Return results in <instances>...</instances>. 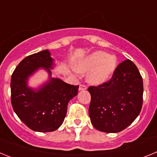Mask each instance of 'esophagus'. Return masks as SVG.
<instances>
[{
    "label": "esophagus",
    "instance_id": "1",
    "mask_svg": "<svg viewBox=\"0 0 157 157\" xmlns=\"http://www.w3.org/2000/svg\"><path fill=\"white\" fill-rule=\"evenodd\" d=\"M86 89H87L86 86H85V85H80L79 86V88H78V90H79V91L86 90Z\"/></svg>",
    "mask_w": 157,
    "mask_h": 157
}]
</instances>
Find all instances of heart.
<instances>
[{
    "mask_svg": "<svg viewBox=\"0 0 157 157\" xmlns=\"http://www.w3.org/2000/svg\"><path fill=\"white\" fill-rule=\"evenodd\" d=\"M117 67V59L114 55L96 51L82 58L75 65L78 72H88L87 80L94 85H101L110 79Z\"/></svg>",
    "mask_w": 157,
    "mask_h": 157,
    "instance_id": "obj_1",
    "label": "heart"
}]
</instances>
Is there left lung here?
Wrapping results in <instances>:
<instances>
[{"label": "left lung", "instance_id": "1", "mask_svg": "<svg viewBox=\"0 0 157 157\" xmlns=\"http://www.w3.org/2000/svg\"><path fill=\"white\" fill-rule=\"evenodd\" d=\"M89 115L97 130L118 133L130 126L142 107L143 82L138 67L130 59L118 65L112 78L98 86H90Z\"/></svg>", "mask_w": 157, "mask_h": 157}]
</instances>
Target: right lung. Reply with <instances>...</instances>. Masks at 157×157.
<instances>
[{"label":"right lung","mask_w":157,"mask_h":157,"mask_svg":"<svg viewBox=\"0 0 157 157\" xmlns=\"http://www.w3.org/2000/svg\"><path fill=\"white\" fill-rule=\"evenodd\" d=\"M54 62L48 49L32 54L18 64L11 78L14 112L25 125L37 132L57 130L64 120L68 102L78 94V86L52 78ZM40 68L47 71L49 79L38 88H32L28 80Z\"/></svg>","instance_id":"obj_1"}]
</instances>
